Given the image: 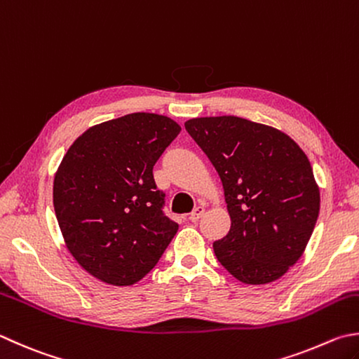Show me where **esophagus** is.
<instances>
[{"mask_svg": "<svg viewBox=\"0 0 359 359\" xmlns=\"http://www.w3.org/2000/svg\"><path fill=\"white\" fill-rule=\"evenodd\" d=\"M205 214V208H203L201 205H198L197 208L194 209V211L191 212V215H189V219H191V222H194V223H197L198 220H200V217L201 215Z\"/></svg>", "mask_w": 359, "mask_h": 359, "instance_id": "34e87169", "label": "esophagus"}]
</instances>
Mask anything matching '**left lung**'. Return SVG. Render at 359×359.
I'll use <instances>...</instances> for the list:
<instances>
[{"mask_svg":"<svg viewBox=\"0 0 359 359\" xmlns=\"http://www.w3.org/2000/svg\"><path fill=\"white\" fill-rule=\"evenodd\" d=\"M184 126L225 191L231 228L212 243L219 262L245 285L278 280L300 259L319 217L306 154L285 133L241 117L192 118Z\"/></svg>","mask_w":359,"mask_h":359,"instance_id":"obj_1","label":"left lung"}]
</instances>
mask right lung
Returning <instances> with one entry per match:
<instances>
[{"mask_svg":"<svg viewBox=\"0 0 359 359\" xmlns=\"http://www.w3.org/2000/svg\"><path fill=\"white\" fill-rule=\"evenodd\" d=\"M180 131L168 117L128 114L89 128L60 162L53 203L67 248L107 285L144 278L178 231L153 167Z\"/></svg>","mask_w":359,"mask_h":359,"instance_id":"right-lung-1","label":"right lung"}]
</instances>
